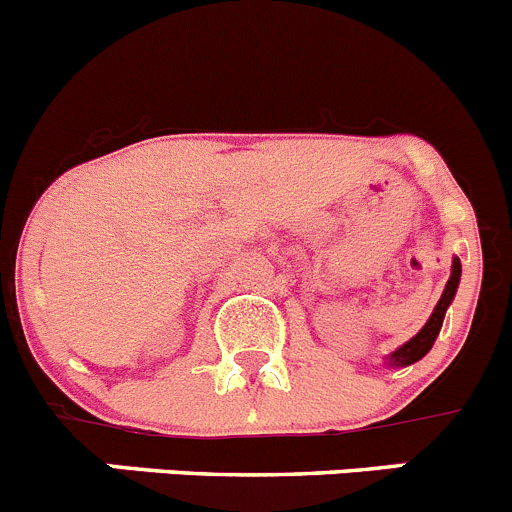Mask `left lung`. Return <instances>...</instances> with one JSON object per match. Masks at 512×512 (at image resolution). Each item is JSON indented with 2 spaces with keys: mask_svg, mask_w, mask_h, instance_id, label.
Segmentation results:
<instances>
[{
  "mask_svg": "<svg viewBox=\"0 0 512 512\" xmlns=\"http://www.w3.org/2000/svg\"><path fill=\"white\" fill-rule=\"evenodd\" d=\"M460 272H462V265H460V260L455 257V260H452V275H450V280H447V288H444V293H442V298H439L434 313L429 315V321L424 323V328L412 338V341H407L401 348H396V351L386 358V361H389V366H409V364H414V361H419L422 356H427L429 348L434 346V338L439 336V328H442L444 310L450 308L452 298H455V293H457V285H460Z\"/></svg>",
  "mask_w": 512,
  "mask_h": 512,
  "instance_id": "8db88e82",
  "label": "left lung"
}]
</instances>
